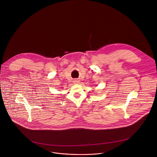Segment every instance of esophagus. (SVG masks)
<instances>
[{
  "mask_svg": "<svg viewBox=\"0 0 157 157\" xmlns=\"http://www.w3.org/2000/svg\"><path fill=\"white\" fill-rule=\"evenodd\" d=\"M80 82H79V81H78V79H75V80H74V83L75 84H79Z\"/></svg>",
  "mask_w": 157,
  "mask_h": 157,
  "instance_id": "esophagus-1",
  "label": "esophagus"
}]
</instances>
